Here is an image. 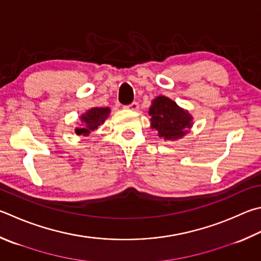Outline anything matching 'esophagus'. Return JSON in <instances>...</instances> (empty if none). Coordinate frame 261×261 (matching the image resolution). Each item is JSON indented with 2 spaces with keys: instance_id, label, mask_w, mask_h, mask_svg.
Instances as JSON below:
<instances>
[{
  "instance_id": "34e87169",
  "label": "esophagus",
  "mask_w": 261,
  "mask_h": 261,
  "mask_svg": "<svg viewBox=\"0 0 261 261\" xmlns=\"http://www.w3.org/2000/svg\"><path fill=\"white\" fill-rule=\"evenodd\" d=\"M127 108H129V110H131V111H134V112H137L139 110V105H138V102H132L131 105H129L127 106Z\"/></svg>"
}]
</instances>
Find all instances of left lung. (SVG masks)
Listing matches in <instances>:
<instances>
[{
	"label": "left lung",
	"instance_id": "8db88e82",
	"mask_svg": "<svg viewBox=\"0 0 261 261\" xmlns=\"http://www.w3.org/2000/svg\"><path fill=\"white\" fill-rule=\"evenodd\" d=\"M148 115L150 129L158 131V136L164 140L176 141L184 138L194 124L191 113L165 96L151 100Z\"/></svg>",
	"mask_w": 261,
	"mask_h": 261
}]
</instances>
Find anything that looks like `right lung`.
Instances as JSON below:
<instances>
[{
    "mask_svg": "<svg viewBox=\"0 0 261 261\" xmlns=\"http://www.w3.org/2000/svg\"><path fill=\"white\" fill-rule=\"evenodd\" d=\"M111 114L110 107H92L80 116L79 126L75 127V132L79 136H83L84 138L90 136L92 131L97 129L99 125H102L107 117Z\"/></svg>",
    "mask_w": 261,
    "mask_h": 261,
    "instance_id": "add662e5",
    "label": "right lung"
}]
</instances>
